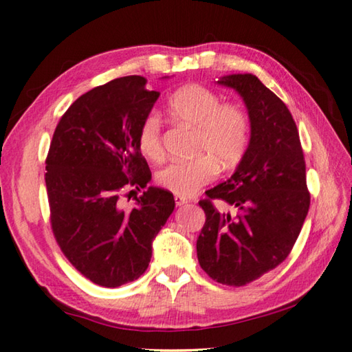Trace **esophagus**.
I'll return each mask as SVG.
<instances>
[{
	"instance_id": "34e87169",
	"label": "esophagus",
	"mask_w": 352,
	"mask_h": 352,
	"mask_svg": "<svg viewBox=\"0 0 352 352\" xmlns=\"http://www.w3.org/2000/svg\"><path fill=\"white\" fill-rule=\"evenodd\" d=\"M175 202H176V206L177 207H181V206H184V204H187V199L186 198H182V196H175Z\"/></svg>"
}]
</instances>
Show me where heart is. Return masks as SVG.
<instances>
[{
	"mask_svg": "<svg viewBox=\"0 0 352 352\" xmlns=\"http://www.w3.org/2000/svg\"><path fill=\"white\" fill-rule=\"evenodd\" d=\"M168 113L177 122L196 129L190 160H173L157 171L156 182L173 195L192 196L212 182L218 168L233 170L245 156L250 142V123L244 111L232 103H221L212 89L187 85L171 94ZM139 148L144 156L156 160L162 156L160 120L148 114L139 128Z\"/></svg>",
	"mask_w": 352,
	"mask_h": 352,
	"instance_id": "obj_1",
	"label": "heart"
}]
</instances>
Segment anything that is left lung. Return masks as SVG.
I'll use <instances>...</instances> for the list:
<instances>
[{"instance_id": "1", "label": "left lung", "mask_w": 352, "mask_h": 352, "mask_svg": "<svg viewBox=\"0 0 352 352\" xmlns=\"http://www.w3.org/2000/svg\"><path fill=\"white\" fill-rule=\"evenodd\" d=\"M243 97L250 142L233 175L199 201L206 224L196 241L198 260L212 280L244 286L291 254L311 204L306 164L291 111L254 74L218 80ZM221 200V211L212 206Z\"/></svg>"}]
</instances>
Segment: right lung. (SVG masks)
Masks as SVG:
<instances>
[{
    "mask_svg": "<svg viewBox=\"0 0 352 352\" xmlns=\"http://www.w3.org/2000/svg\"><path fill=\"white\" fill-rule=\"evenodd\" d=\"M145 85L128 76L80 96L60 119L46 157L54 236L72 266L103 287L145 272L153 239L175 210L173 195L157 187L136 197L131 211L121 207L126 189L151 181L138 138L159 92Z\"/></svg>",
    "mask_w": 352,
    "mask_h": 352,
    "instance_id": "obj_1",
    "label": "right lung"
}]
</instances>
